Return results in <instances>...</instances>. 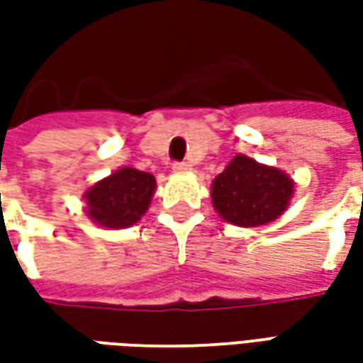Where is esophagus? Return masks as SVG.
<instances>
[{
    "label": "esophagus",
    "instance_id": "esophagus-1",
    "mask_svg": "<svg viewBox=\"0 0 363 363\" xmlns=\"http://www.w3.org/2000/svg\"><path fill=\"white\" fill-rule=\"evenodd\" d=\"M173 171L174 173H189V171H192V165L186 163V161H182V163H174Z\"/></svg>",
    "mask_w": 363,
    "mask_h": 363
}]
</instances>
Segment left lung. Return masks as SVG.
Segmentation results:
<instances>
[{"label": "left lung", "mask_w": 363, "mask_h": 363, "mask_svg": "<svg viewBox=\"0 0 363 363\" xmlns=\"http://www.w3.org/2000/svg\"><path fill=\"white\" fill-rule=\"evenodd\" d=\"M212 204L220 218L239 228L278 220L294 196V181L278 167L237 153L212 181Z\"/></svg>", "instance_id": "left-lung-1"}]
</instances>
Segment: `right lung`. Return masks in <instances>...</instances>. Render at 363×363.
<instances>
[{"label": "right lung", "mask_w": 363, "mask_h": 363, "mask_svg": "<svg viewBox=\"0 0 363 363\" xmlns=\"http://www.w3.org/2000/svg\"><path fill=\"white\" fill-rule=\"evenodd\" d=\"M155 186V177L151 173L120 167L85 190V213L101 228H132L147 212Z\"/></svg>", "instance_id": "obj_1"}]
</instances>
